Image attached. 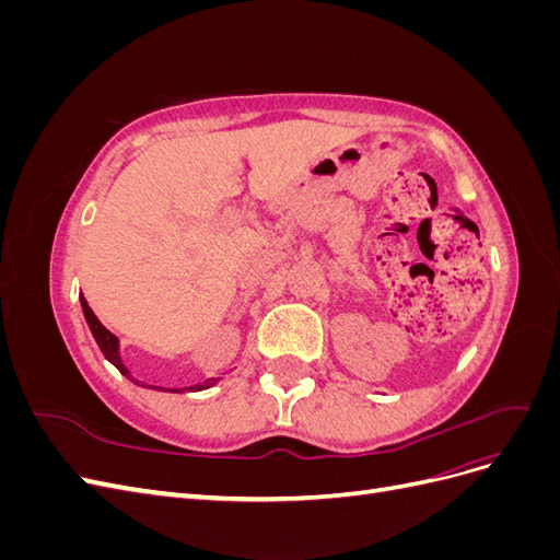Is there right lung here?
<instances>
[{
    "instance_id": "add662e5",
    "label": "right lung",
    "mask_w": 560,
    "mask_h": 560,
    "mask_svg": "<svg viewBox=\"0 0 560 560\" xmlns=\"http://www.w3.org/2000/svg\"><path fill=\"white\" fill-rule=\"evenodd\" d=\"M81 308H83V315H86L89 327H91V331H93V336H95V341H97L100 350H103L105 358H107L118 371H121V374H128L124 362H121V358H118V338L103 325V322H100V319L95 317V313H93L91 306H89V301L83 299V296H81ZM212 383H214V378L206 381L202 385H194V387H189V389H202V387H208V385H212ZM171 393H177V389H171ZM179 393H184V389H179Z\"/></svg>"
}]
</instances>
